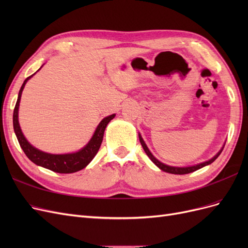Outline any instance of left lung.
<instances>
[{"label": "left lung", "mask_w": 248, "mask_h": 248, "mask_svg": "<svg viewBox=\"0 0 248 248\" xmlns=\"http://www.w3.org/2000/svg\"><path fill=\"white\" fill-rule=\"evenodd\" d=\"M139 139H140V144L142 146V149L145 150L146 154L148 155L149 158L153 161V163L155 164V166L158 167L163 171L170 172V174H175V175L189 174V172H192V171L198 170L204 168L206 166H209V164H211L217 158V157L220 155V153L222 152V150H223V147H224V145H223L222 148L218 151V153H217L214 157H212L211 159H209V160H207L205 162H202V163H199V164H196V166H191V167H171V166H168V164H164V163H162L161 161H159L157 158H155V156L151 153V151H150L149 148L146 145V142L144 141V140H142V138H141V136H140V133H139Z\"/></svg>", "instance_id": "left-lung-1"}]
</instances>
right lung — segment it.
I'll use <instances>...</instances> for the list:
<instances>
[{
  "label": "right lung",
  "mask_w": 248,
  "mask_h": 248,
  "mask_svg": "<svg viewBox=\"0 0 248 248\" xmlns=\"http://www.w3.org/2000/svg\"><path fill=\"white\" fill-rule=\"evenodd\" d=\"M42 66L37 71H39L42 68ZM34 74H32L31 77H29L25 79L24 84H22L19 90L17 101L13 110V128L22 151L25 152L28 158L35 164H37V166L46 168L52 171L60 172V174H71V172H76L85 169L88 164L92 161L97 152H98L103 140L104 130H106L108 124L115 118L116 114H112L103 118L101 120V122L98 124V126L96 127L95 132L91 140L88 141V144L84 148L78 150V152L66 154H51L47 152H43L41 150L37 149L30 144L28 140L25 138L24 133H22L18 122V108L22 90H24L27 81L31 78Z\"/></svg>",
  "instance_id": "add662e5"
}]
</instances>
